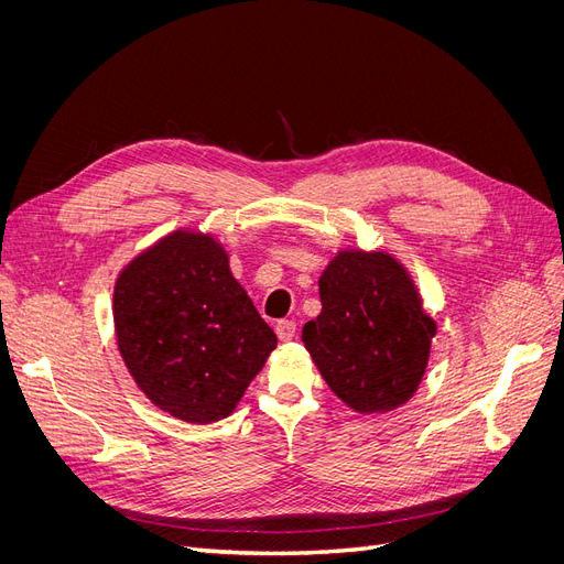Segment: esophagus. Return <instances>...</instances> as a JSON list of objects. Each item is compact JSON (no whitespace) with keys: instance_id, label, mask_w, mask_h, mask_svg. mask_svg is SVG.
Instances as JSON below:
<instances>
[{"instance_id":"34e87169","label":"esophagus","mask_w":564,"mask_h":564,"mask_svg":"<svg viewBox=\"0 0 564 564\" xmlns=\"http://www.w3.org/2000/svg\"><path fill=\"white\" fill-rule=\"evenodd\" d=\"M275 334L280 340H284L286 344V340H292L296 336V324L292 319H282L275 324Z\"/></svg>"}]
</instances>
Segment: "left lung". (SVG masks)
Masks as SVG:
<instances>
[{
    "instance_id": "left-lung-1",
    "label": "left lung",
    "mask_w": 564,
    "mask_h": 564,
    "mask_svg": "<svg viewBox=\"0 0 564 564\" xmlns=\"http://www.w3.org/2000/svg\"><path fill=\"white\" fill-rule=\"evenodd\" d=\"M322 313L305 322L313 362L355 412H390L414 395L435 322L409 272L383 251H340L319 278Z\"/></svg>"
}]
</instances>
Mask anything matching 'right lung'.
Listing matches in <instances>:
<instances>
[{"instance_id": "obj_1", "label": "right lung", "mask_w": 564, "mask_h": 564, "mask_svg": "<svg viewBox=\"0 0 564 564\" xmlns=\"http://www.w3.org/2000/svg\"><path fill=\"white\" fill-rule=\"evenodd\" d=\"M117 346L133 381L172 416H230L278 348L212 235L176 230L119 272Z\"/></svg>"}]
</instances>
